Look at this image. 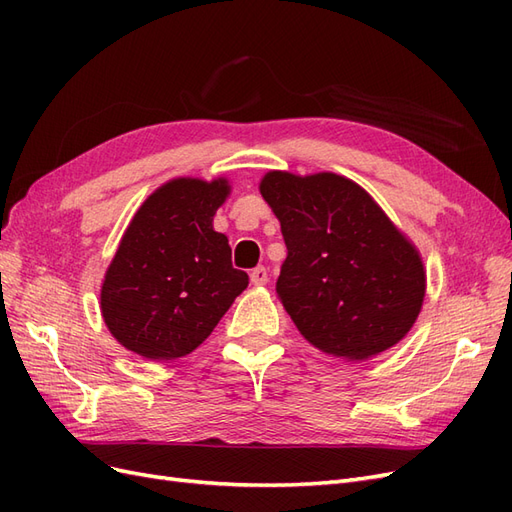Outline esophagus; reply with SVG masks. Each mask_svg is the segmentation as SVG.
I'll return each mask as SVG.
<instances>
[{
  "label": "esophagus",
  "mask_w": 512,
  "mask_h": 512,
  "mask_svg": "<svg viewBox=\"0 0 512 512\" xmlns=\"http://www.w3.org/2000/svg\"><path fill=\"white\" fill-rule=\"evenodd\" d=\"M250 280L254 286H265L269 282V271L265 267H256L252 273H250Z\"/></svg>",
  "instance_id": "1"
}]
</instances>
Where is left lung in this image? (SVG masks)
I'll return each mask as SVG.
<instances>
[{
  "label": "left lung",
  "instance_id": "8db88e82",
  "mask_svg": "<svg viewBox=\"0 0 512 512\" xmlns=\"http://www.w3.org/2000/svg\"><path fill=\"white\" fill-rule=\"evenodd\" d=\"M260 194L288 250L277 297L307 342L346 361L401 342L423 307L425 267L376 200L342 175L284 170H269Z\"/></svg>",
  "mask_w": 512,
  "mask_h": 512
}]
</instances>
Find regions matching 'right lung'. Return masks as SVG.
<instances>
[{
    "label": "right lung",
    "mask_w": 512,
    "mask_h": 512,
    "mask_svg": "<svg viewBox=\"0 0 512 512\" xmlns=\"http://www.w3.org/2000/svg\"><path fill=\"white\" fill-rule=\"evenodd\" d=\"M228 194L224 177H179L134 213L100 292L102 318L123 348L149 361L190 354L250 284L213 230Z\"/></svg>",
    "instance_id": "obj_1"
}]
</instances>
